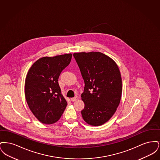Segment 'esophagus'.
<instances>
[{"instance_id":"34e87169","label":"esophagus","mask_w":160,"mask_h":160,"mask_svg":"<svg viewBox=\"0 0 160 160\" xmlns=\"http://www.w3.org/2000/svg\"><path fill=\"white\" fill-rule=\"evenodd\" d=\"M78 99V98L76 97H74V98H71V100L72 101V102H74V101H76Z\"/></svg>"}]
</instances>
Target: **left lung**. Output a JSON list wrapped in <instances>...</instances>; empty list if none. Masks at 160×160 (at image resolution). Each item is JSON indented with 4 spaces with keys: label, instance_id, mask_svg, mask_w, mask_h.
I'll return each mask as SVG.
<instances>
[{
    "label": "left lung",
    "instance_id": "obj_1",
    "mask_svg": "<svg viewBox=\"0 0 160 160\" xmlns=\"http://www.w3.org/2000/svg\"><path fill=\"white\" fill-rule=\"evenodd\" d=\"M73 56L84 81L82 99L84 121L92 126L102 125L116 112L122 96V78L111 58L98 52L74 53Z\"/></svg>",
    "mask_w": 160,
    "mask_h": 160
}]
</instances>
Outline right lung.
<instances>
[{
    "mask_svg": "<svg viewBox=\"0 0 160 160\" xmlns=\"http://www.w3.org/2000/svg\"><path fill=\"white\" fill-rule=\"evenodd\" d=\"M71 58V53L42 57L28 72L24 84L26 100L32 113L42 123L57 122L67 106L58 81Z\"/></svg>",
    "mask_w": 160,
    "mask_h": 160,
    "instance_id": "right-lung-1",
    "label": "right lung"
}]
</instances>
